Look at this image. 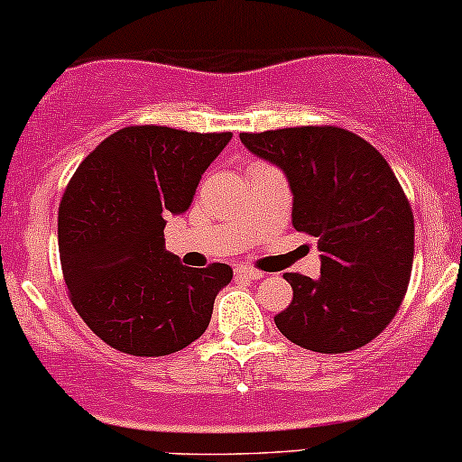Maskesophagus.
<instances>
[{"mask_svg": "<svg viewBox=\"0 0 462 462\" xmlns=\"http://www.w3.org/2000/svg\"><path fill=\"white\" fill-rule=\"evenodd\" d=\"M235 275L238 280H260V277H264L263 271L252 269V266H236Z\"/></svg>", "mask_w": 462, "mask_h": 462, "instance_id": "esophagus-1", "label": "esophagus"}]
</instances>
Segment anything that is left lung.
Wrapping results in <instances>:
<instances>
[{"label": "left lung", "mask_w": 462, "mask_h": 462, "mask_svg": "<svg viewBox=\"0 0 462 462\" xmlns=\"http://www.w3.org/2000/svg\"><path fill=\"white\" fill-rule=\"evenodd\" d=\"M241 142L284 170L294 230L322 252L319 280L284 273L292 301L277 329L314 353L365 346L396 316L413 269V213L390 163L329 125L241 133Z\"/></svg>", "instance_id": "obj_1"}]
</instances>
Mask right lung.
Returning <instances> with one entry per match:
<instances>
[{
    "label": "right lung",
    "instance_id": "obj_1",
    "mask_svg": "<svg viewBox=\"0 0 462 462\" xmlns=\"http://www.w3.org/2000/svg\"><path fill=\"white\" fill-rule=\"evenodd\" d=\"M232 133L140 125L111 133L81 161L58 210L70 303L116 351L171 355L207 331L232 269H191L165 252V217L191 207L199 178Z\"/></svg>",
    "mask_w": 462,
    "mask_h": 462
}]
</instances>
